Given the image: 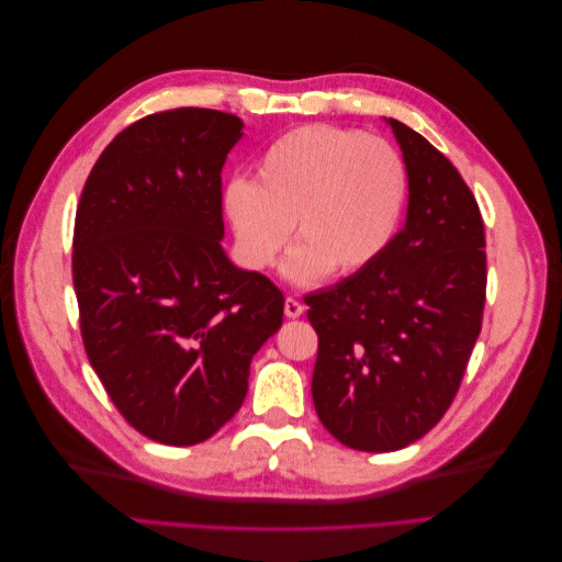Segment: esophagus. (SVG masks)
Returning <instances> with one entry per match:
<instances>
[{"label": "esophagus", "instance_id": "1", "mask_svg": "<svg viewBox=\"0 0 562 562\" xmlns=\"http://www.w3.org/2000/svg\"><path fill=\"white\" fill-rule=\"evenodd\" d=\"M283 312H285V316H288V318H297V316H302V314H304V304H302L300 300H295V297H285V302H283Z\"/></svg>", "mask_w": 562, "mask_h": 562}]
</instances>
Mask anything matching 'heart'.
Returning a JSON list of instances; mask_svg holds the SVG:
<instances>
[{"label":"heart","instance_id":"b5f03b06","mask_svg":"<svg viewBox=\"0 0 562 562\" xmlns=\"http://www.w3.org/2000/svg\"><path fill=\"white\" fill-rule=\"evenodd\" d=\"M405 194L407 171L394 145L312 124L265 149L255 182L229 180L223 209L252 269L274 265L293 225L300 246L283 274L312 283L326 271L353 277L378 262L398 229Z\"/></svg>","mask_w":562,"mask_h":562}]
</instances>
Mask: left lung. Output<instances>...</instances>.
Instances as JSON below:
<instances>
[{"label":"left lung","mask_w":562,"mask_h":562,"mask_svg":"<svg viewBox=\"0 0 562 562\" xmlns=\"http://www.w3.org/2000/svg\"><path fill=\"white\" fill-rule=\"evenodd\" d=\"M407 171V215L378 262L304 297L318 335L316 415L339 443L391 452L446 415L481 333L485 229L440 151L386 119Z\"/></svg>","instance_id":"obj_1"}]
</instances>
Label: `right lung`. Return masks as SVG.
I'll return each instance as SVG.
<instances>
[{
    "label": "right lung",
    "instance_id": "1",
    "mask_svg": "<svg viewBox=\"0 0 562 562\" xmlns=\"http://www.w3.org/2000/svg\"><path fill=\"white\" fill-rule=\"evenodd\" d=\"M239 116L178 108L124 128L75 217L83 349L116 411L164 446H196L239 411L283 293L223 250V166Z\"/></svg>",
    "mask_w": 562,
    "mask_h": 562
}]
</instances>
